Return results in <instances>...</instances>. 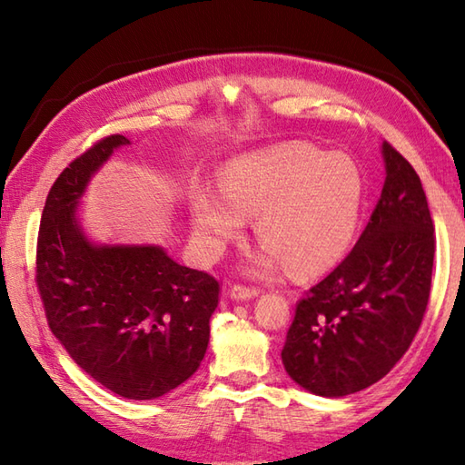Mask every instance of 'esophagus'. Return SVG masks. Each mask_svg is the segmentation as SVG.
I'll use <instances>...</instances> for the list:
<instances>
[{
  "mask_svg": "<svg viewBox=\"0 0 465 465\" xmlns=\"http://www.w3.org/2000/svg\"><path fill=\"white\" fill-rule=\"evenodd\" d=\"M230 295L232 300H252L255 298V295H260V290L253 288V285H233V288L230 290Z\"/></svg>",
  "mask_w": 465,
  "mask_h": 465,
  "instance_id": "esophagus-1",
  "label": "esophagus"
}]
</instances>
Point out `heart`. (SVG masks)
I'll use <instances>...</instances> for the list:
<instances>
[{
	"label": "heart",
	"mask_w": 465,
	"mask_h": 465,
	"mask_svg": "<svg viewBox=\"0 0 465 465\" xmlns=\"http://www.w3.org/2000/svg\"><path fill=\"white\" fill-rule=\"evenodd\" d=\"M361 205L363 175L351 157L290 142L232 160L222 190L193 193L192 220L202 252L215 258L240 235L245 215H255L263 242L255 272L288 263L298 275H318L348 253Z\"/></svg>",
	"instance_id": "obj_1"
}]
</instances>
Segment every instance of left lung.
<instances>
[{
    "label": "left lung",
    "instance_id": "left-lung-1",
    "mask_svg": "<svg viewBox=\"0 0 465 465\" xmlns=\"http://www.w3.org/2000/svg\"><path fill=\"white\" fill-rule=\"evenodd\" d=\"M385 182L358 243L295 305L282 361L315 396L380 381L408 351L428 308L436 235L420 175L383 142Z\"/></svg>",
    "mask_w": 465,
    "mask_h": 465
}]
</instances>
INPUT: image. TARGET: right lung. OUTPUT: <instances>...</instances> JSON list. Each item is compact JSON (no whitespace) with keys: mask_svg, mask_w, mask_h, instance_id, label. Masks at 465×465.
I'll list each match as a JSON object with an SVG mask.
<instances>
[{"mask_svg":"<svg viewBox=\"0 0 465 465\" xmlns=\"http://www.w3.org/2000/svg\"><path fill=\"white\" fill-rule=\"evenodd\" d=\"M115 134L69 163L47 193L35 283L49 330L72 360L127 400H155L200 368L220 282L173 262L160 245H95L77 203L92 175L127 145Z\"/></svg>","mask_w":465,"mask_h":465,"instance_id":"obj_1","label":"right lung"}]
</instances>
